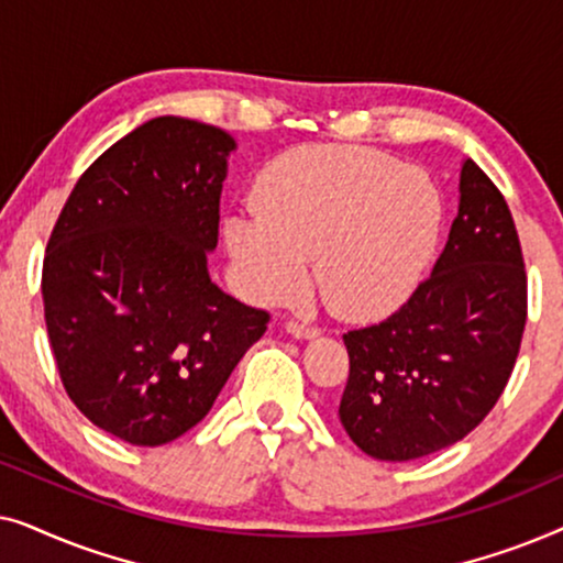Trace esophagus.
Listing matches in <instances>:
<instances>
[{
    "label": "esophagus",
    "mask_w": 563,
    "mask_h": 563,
    "mask_svg": "<svg viewBox=\"0 0 563 563\" xmlns=\"http://www.w3.org/2000/svg\"><path fill=\"white\" fill-rule=\"evenodd\" d=\"M287 333L289 335H295V338H314L318 335V328H312V325H307V322H297V320H289L287 322Z\"/></svg>",
    "instance_id": "1"
}]
</instances>
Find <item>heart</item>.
<instances>
[{
	"mask_svg": "<svg viewBox=\"0 0 563 563\" xmlns=\"http://www.w3.org/2000/svg\"><path fill=\"white\" fill-rule=\"evenodd\" d=\"M441 222L443 202L428 174L379 151L305 145L261 172L253 212L230 214L222 235L253 302L297 289L312 256L322 302L368 320L412 295Z\"/></svg>",
	"mask_w": 563,
	"mask_h": 563,
	"instance_id": "1",
	"label": "heart"
}]
</instances>
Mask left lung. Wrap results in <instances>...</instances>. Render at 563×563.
<instances>
[{
    "label": "left lung",
    "instance_id": "8db88e82",
    "mask_svg": "<svg viewBox=\"0 0 563 563\" xmlns=\"http://www.w3.org/2000/svg\"><path fill=\"white\" fill-rule=\"evenodd\" d=\"M528 282L510 207L466 158L459 214L430 279L387 320L349 330L341 422L361 451L412 461L449 449L487 418L510 379Z\"/></svg>",
    "mask_w": 563,
    "mask_h": 563
}]
</instances>
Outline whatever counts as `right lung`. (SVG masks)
I'll return each mask as SVG.
<instances>
[{
  "label": "right lung",
  "mask_w": 563,
  "mask_h": 563,
  "mask_svg": "<svg viewBox=\"0 0 563 563\" xmlns=\"http://www.w3.org/2000/svg\"><path fill=\"white\" fill-rule=\"evenodd\" d=\"M235 141L153 118L107 148L53 228L45 325L71 402L120 441L164 445L210 412L268 312L210 279Z\"/></svg>",
  "instance_id": "1"
}]
</instances>
